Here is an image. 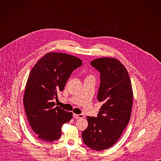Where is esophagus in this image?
I'll return each mask as SVG.
<instances>
[{"instance_id": "34e87169", "label": "esophagus", "mask_w": 161, "mask_h": 161, "mask_svg": "<svg viewBox=\"0 0 161 161\" xmlns=\"http://www.w3.org/2000/svg\"><path fill=\"white\" fill-rule=\"evenodd\" d=\"M73 117L74 118V119H83V118H84V115L82 114H73Z\"/></svg>"}]
</instances>
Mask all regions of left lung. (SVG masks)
<instances>
[{"label":"left lung","instance_id":"8db88e82","mask_svg":"<svg viewBox=\"0 0 161 161\" xmlns=\"http://www.w3.org/2000/svg\"><path fill=\"white\" fill-rule=\"evenodd\" d=\"M91 65L100 74L97 98L103 105L97 116L87 117L82 138L87 147L102 151L116 142L129 123L133 94L129 74L119 60L98 58Z\"/></svg>","mask_w":161,"mask_h":161}]
</instances>
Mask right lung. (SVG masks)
<instances>
[{
  "label": "right lung",
  "mask_w": 161,
  "mask_h": 161,
  "mask_svg": "<svg viewBox=\"0 0 161 161\" xmlns=\"http://www.w3.org/2000/svg\"><path fill=\"white\" fill-rule=\"evenodd\" d=\"M81 65L82 61L76 57L49 52L31 69L23 102L30 127L41 140H58L61 135V126L72 118V113L55 106L53 100L63 91L72 72Z\"/></svg>",
  "instance_id": "add662e5"
}]
</instances>
